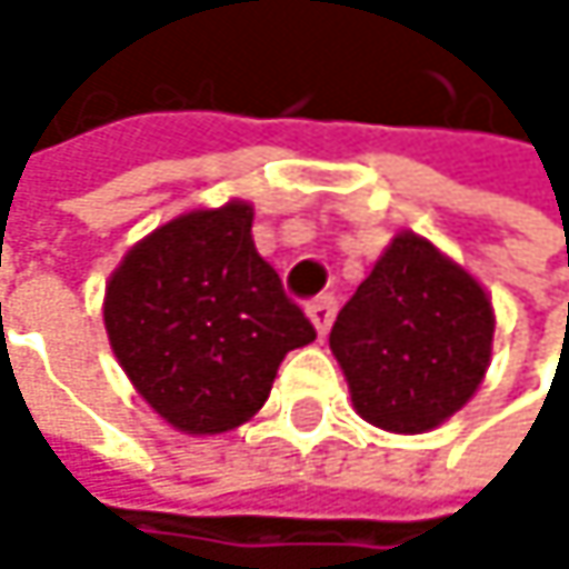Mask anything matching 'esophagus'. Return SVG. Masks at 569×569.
<instances>
[{
    "mask_svg": "<svg viewBox=\"0 0 569 569\" xmlns=\"http://www.w3.org/2000/svg\"><path fill=\"white\" fill-rule=\"evenodd\" d=\"M307 317L310 323L317 327V335L327 338V331H331V323H335V300L331 297H317L307 303Z\"/></svg>",
    "mask_w": 569,
    "mask_h": 569,
    "instance_id": "esophagus-1",
    "label": "esophagus"
}]
</instances>
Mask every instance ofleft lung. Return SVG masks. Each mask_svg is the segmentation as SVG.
<instances>
[{
	"instance_id": "1",
	"label": "left lung",
	"mask_w": 569,
	"mask_h": 569,
	"mask_svg": "<svg viewBox=\"0 0 569 569\" xmlns=\"http://www.w3.org/2000/svg\"><path fill=\"white\" fill-rule=\"evenodd\" d=\"M495 307L430 238L399 231L331 327L355 412L389 433H427L485 382Z\"/></svg>"
}]
</instances>
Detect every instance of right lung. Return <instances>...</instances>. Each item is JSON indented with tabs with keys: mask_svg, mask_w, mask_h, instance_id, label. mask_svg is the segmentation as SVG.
I'll return each mask as SVG.
<instances>
[{
	"mask_svg": "<svg viewBox=\"0 0 569 569\" xmlns=\"http://www.w3.org/2000/svg\"><path fill=\"white\" fill-rule=\"evenodd\" d=\"M256 208L231 198L152 228L104 282V331L163 423L214 437L249 423L279 361L317 338L256 252Z\"/></svg>",
	"mask_w": 569,
	"mask_h": 569,
	"instance_id": "add662e5",
	"label": "right lung"
}]
</instances>
